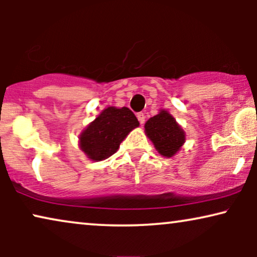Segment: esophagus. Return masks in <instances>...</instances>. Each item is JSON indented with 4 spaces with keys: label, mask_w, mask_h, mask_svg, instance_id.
<instances>
[{
    "label": "esophagus",
    "mask_w": 257,
    "mask_h": 257,
    "mask_svg": "<svg viewBox=\"0 0 257 257\" xmlns=\"http://www.w3.org/2000/svg\"><path fill=\"white\" fill-rule=\"evenodd\" d=\"M137 118H138V120L142 125L144 124V122H145V114H144L143 112H139V113L137 114Z\"/></svg>",
    "instance_id": "34e87169"
}]
</instances>
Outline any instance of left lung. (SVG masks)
I'll return each instance as SVG.
<instances>
[{
	"label": "left lung",
	"instance_id": "1",
	"mask_svg": "<svg viewBox=\"0 0 257 257\" xmlns=\"http://www.w3.org/2000/svg\"><path fill=\"white\" fill-rule=\"evenodd\" d=\"M145 133L163 157L171 158L185 143V132L167 111L161 110L145 124Z\"/></svg>",
	"mask_w": 257,
	"mask_h": 257
}]
</instances>
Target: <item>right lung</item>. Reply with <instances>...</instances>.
Returning a JSON list of instances; mask_svg holds the SVG:
<instances>
[{
    "label": "right lung",
    "mask_w": 257,
    "mask_h": 257,
    "mask_svg": "<svg viewBox=\"0 0 257 257\" xmlns=\"http://www.w3.org/2000/svg\"><path fill=\"white\" fill-rule=\"evenodd\" d=\"M139 121L127 107L108 106L80 133L79 147L89 159L101 161L117 152L120 143Z\"/></svg>",
    "instance_id": "1"
}]
</instances>
